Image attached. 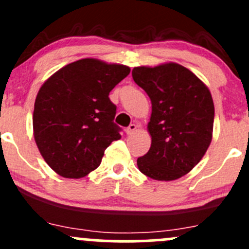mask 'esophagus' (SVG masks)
<instances>
[{"instance_id":"esophagus-1","label":"esophagus","mask_w":249,"mask_h":249,"mask_svg":"<svg viewBox=\"0 0 249 249\" xmlns=\"http://www.w3.org/2000/svg\"><path fill=\"white\" fill-rule=\"evenodd\" d=\"M136 130H137V125H136V124H130L129 127H127V129H126V133H127V135H131V133L135 132Z\"/></svg>"}]
</instances>
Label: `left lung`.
I'll return each mask as SVG.
<instances>
[{
  "mask_svg": "<svg viewBox=\"0 0 249 249\" xmlns=\"http://www.w3.org/2000/svg\"><path fill=\"white\" fill-rule=\"evenodd\" d=\"M132 78L151 101V146L137 159L154 180L172 181L192 171L213 140L214 107L204 82L178 63L136 67Z\"/></svg>",
  "mask_w": 249,
  "mask_h": 249,
  "instance_id": "8db88e82",
  "label": "left lung"
}]
</instances>
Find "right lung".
<instances>
[{
  "label": "right lung",
  "instance_id": "right-lung-1",
  "mask_svg": "<svg viewBox=\"0 0 249 249\" xmlns=\"http://www.w3.org/2000/svg\"><path fill=\"white\" fill-rule=\"evenodd\" d=\"M129 74L126 65L83 58L44 82L36 98L33 135L57 174L86 177L100 166L107 146L122 137L108 94Z\"/></svg>",
  "mask_w": 249,
  "mask_h": 249
}]
</instances>
